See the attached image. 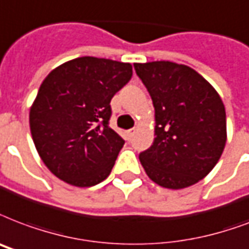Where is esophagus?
Segmentation results:
<instances>
[{"label": "esophagus", "instance_id": "34e87169", "mask_svg": "<svg viewBox=\"0 0 249 249\" xmlns=\"http://www.w3.org/2000/svg\"><path fill=\"white\" fill-rule=\"evenodd\" d=\"M134 133H136V129H134V128L130 129V130H128V132H126V136H128L129 140H130V138H132L133 136H134Z\"/></svg>", "mask_w": 249, "mask_h": 249}]
</instances>
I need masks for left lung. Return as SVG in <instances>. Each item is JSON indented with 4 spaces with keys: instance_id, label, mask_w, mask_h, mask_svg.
I'll use <instances>...</instances> for the list:
<instances>
[{
    "instance_id": "obj_1",
    "label": "left lung",
    "mask_w": 249,
    "mask_h": 249,
    "mask_svg": "<svg viewBox=\"0 0 249 249\" xmlns=\"http://www.w3.org/2000/svg\"><path fill=\"white\" fill-rule=\"evenodd\" d=\"M155 108V138L140 154L154 183L183 189L204 179L227 140L225 104L206 79L183 64H134Z\"/></svg>"
}]
</instances>
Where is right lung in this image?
<instances>
[{
    "mask_svg": "<svg viewBox=\"0 0 249 249\" xmlns=\"http://www.w3.org/2000/svg\"><path fill=\"white\" fill-rule=\"evenodd\" d=\"M132 74L129 62L85 56L45 77L30 108V129L53 175L79 188L107 179L124 146L108 126L109 103Z\"/></svg>",
    "mask_w": 249,
    "mask_h": 249,
    "instance_id": "add662e5",
    "label": "right lung"
}]
</instances>
